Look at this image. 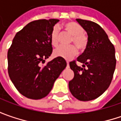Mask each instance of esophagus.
I'll list each match as a JSON object with an SVG mask.
<instances>
[{
    "instance_id": "1",
    "label": "esophagus",
    "mask_w": 121,
    "mask_h": 121,
    "mask_svg": "<svg viewBox=\"0 0 121 121\" xmlns=\"http://www.w3.org/2000/svg\"><path fill=\"white\" fill-rule=\"evenodd\" d=\"M66 67H67V68L69 67V61H66Z\"/></svg>"
}]
</instances>
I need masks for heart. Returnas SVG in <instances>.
Masks as SVG:
<instances>
[{"label":"heart","instance_id":"heart-1","mask_svg":"<svg viewBox=\"0 0 121 121\" xmlns=\"http://www.w3.org/2000/svg\"><path fill=\"white\" fill-rule=\"evenodd\" d=\"M63 28L71 35V41L81 50L84 49L87 43V38L83 33V28L77 23L73 22H69L63 24ZM59 30L57 27H55L50 34V43L52 46L57 47L58 45ZM77 53V49L74 45L67 47H59L53 52V55L55 57H60L62 59L70 60Z\"/></svg>","mask_w":121,"mask_h":121}]
</instances>
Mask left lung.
<instances>
[{"instance_id": "1", "label": "left lung", "mask_w": 121, "mask_h": 121, "mask_svg": "<svg viewBox=\"0 0 121 121\" xmlns=\"http://www.w3.org/2000/svg\"><path fill=\"white\" fill-rule=\"evenodd\" d=\"M87 34V44L77 61L69 63L74 72L69 87L72 95L81 101H90L102 95L109 87L116 69L115 48L104 29L97 23L76 19Z\"/></svg>"}]
</instances>
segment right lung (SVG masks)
<instances>
[{
    "mask_svg": "<svg viewBox=\"0 0 121 121\" xmlns=\"http://www.w3.org/2000/svg\"><path fill=\"white\" fill-rule=\"evenodd\" d=\"M58 22L51 19L29 23L16 34L8 50L9 76L17 90L27 98L46 97L66 66L65 60L60 57L41 65L52 52L50 34Z\"/></svg>",
    "mask_w": 121,
    "mask_h": 121,
    "instance_id": "obj_1",
    "label": "right lung"
}]
</instances>
